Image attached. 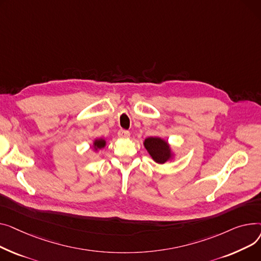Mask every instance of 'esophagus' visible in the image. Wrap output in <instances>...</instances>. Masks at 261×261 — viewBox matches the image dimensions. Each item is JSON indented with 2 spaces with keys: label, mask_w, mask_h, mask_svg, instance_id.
<instances>
[{
  "label": "esophagus",
  "mask_w": 261,
  "mask_h": 261,
  "mask_svg": "<svg viewBox=\"0 0 261 261\" xmlns=\"http://www.w3.org/2000/svg\"><path fill=\"white\" fill-rule=\"evenodd\" d=\"M118 136L120 138H122V139H126V138H128L130 136V133L128 130H125V129H120L118 132Z\"/></svg>",
  "instance_id": "obj_1"
}]
</instances>
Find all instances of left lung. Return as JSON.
<instances>
[{"instance_id":"8db88e82","label":"left lung","mask_w":261,"mask_h":261,"mask_svg":"<svg viewBox=\"0 0 261 261\" xmlns=\"http://www.w3.org/2000/svg\"><path fill=\"white\" fill-rule=\"evenodd\" d=\"M144 146L151 158L158 163H164L171 157V149L160 138L149 137L144 141Z\"/></svg>"}]
</instances>
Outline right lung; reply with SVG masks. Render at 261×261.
Masks as SVG:
<instances>
[{"label": "right lung", "mask_w": 261, "mask_h": 261, "mask_svg": "<svg viewBox=\"0 0 261 261\" xmlns=\"http://www.w3.org/2000/svg\"><path fill=\"white\" fill-rule=\"evenodd\" d=\"M94 145H95L96 148H102V147L105 146V140H103V139H98V140L95 141Z\"/></svg>", "instance_id": "add662e5"}]
</instances>
